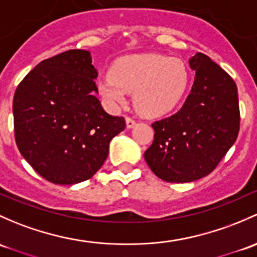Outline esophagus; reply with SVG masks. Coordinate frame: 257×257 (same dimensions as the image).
<instances>
[{
    "label": "esophagus",
    "mask_w": 257,
    "mask_h": 257,
    "mask_svg": "<svg viewBox=\"0 0 257 257\" xmlns=\"http://www.w3.org/2000/svg\"><path fill=\"white\" fill-rule=\"evenodd\" d=\"M125 123H126V128H133L134 125H136V120L133 119V118H131V117H126L125 118Z\"/></svg>",
    "instance_id": "1"
}]
</instances>
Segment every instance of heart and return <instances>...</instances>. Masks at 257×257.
<instances>
[{
    "mask_svg": "<svg viewBox=\"0 0 257 257\" xmlns=\"http://www.w3.org/2000/svg\"><path fill=\"white\" fill-rule=\"evenodd\" d=\"M188 86V70L178 59L158 54L118 60L97 83L110 108L126 103L134 92V106L145 117H160L177 106Z\"/></svg>",
    "mask_w": 257,
    "mask_h": 257,
    "instance_id": "obj_1",
    "label": "heart"
}]
</instances>
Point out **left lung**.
Instances as JSON below:
<instances>
[{
	"instance_id": "1",
	"label": "left lung",
	"mask_w": 257,
	"mask_h": 257,
	"mask_svg": "<svg viewBox=\"0 0 257 257\" xmlns=\"http://www.w3.org/2000/svg\"><path fill=\"white\" fill-rule=\"evenodd\" d=\"M196 77L182 108L153 123L154 142L144 153L151 171L166 182H192L209 175L235 143L240 128L234 80L209 56L190 59Z\"/></svg>"
}]
</instances>
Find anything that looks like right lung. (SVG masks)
<instances>
[{
    "label": "right lung",
    "mask_w": 257,
    "mask_h": 257,
    "mask_svg": "<svg viewBox=\"0 0 257 257\" xmlns=\"http://www.w3.org/2000/svg\"><path fill=\"white\" fill-rule=\"evenodd\" d=\"M90 51L67 50L43 60L13 97L17 147L27 163L56 185L88 180L102 167L109 142L125 128L102 107Z\"/></svg>",
    "instance_id": "add662e5"
}]
</instances>
